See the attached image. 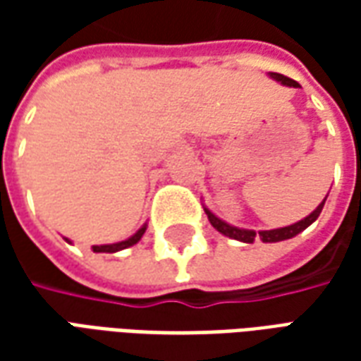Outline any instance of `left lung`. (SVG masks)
Here are the masks:
<instances>
[{
  "mask_svg": "<svg viewBox=\"0 0 361 361\" xmlns=\"http://www.w3.org/2000/svg\"><path fill=\"white\" fill-rule=\"evenodd\" d=\"M269 75H271V79L282 82V85H286V87H294V89L300 87L298 82L292 81V79H288V77H284V75H280V73H269ZM325 201H326V197L323 199V203H319L317 209L311 212L310 216H305V219L300 220V222H295V224H290V226H284V228H276V230H263V232H259V234L257 232H253V230H245V228L230 226L228 222L220 220L219 216H214L207 207H204V212H207V216H209V220H211L212 226L216 228L220 234L228 235V238H232V240H238V242H243V243H253L255 242V238L259 235V238H261L265 243H274V242H284V240H290V238H294V235H298L300 232H303V230L310 226V224H313V222L319 219L321 211H323Z\"/></svg>",
  "mask_w": 361,
  "mask_h": 361,
  "instance_id": "left-lung-1",
  "label": "left lung"
}]
</instances>
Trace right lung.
Instances as JSON below:
<instances>
[{"label":"right lung","instance_id":"right-lung-1","mask_svg":"<svg viewBox=\"0 0 361 361\" xmlns=\"http://www.w3.org/2000/svg\"><path fill=\"white\" fill-rule=\"evenodd\" d=\"M145 230H147V224H145L142 228H139L131 238H127V240H123V242L108 243V245H92V251H94V253H116V251L127 250V247H131V245H135V243L141 240L142 234H145ZM67 242H69V240H67Z\"/></svg>","mask_w":361,"mask_h":361}]
</instances>
